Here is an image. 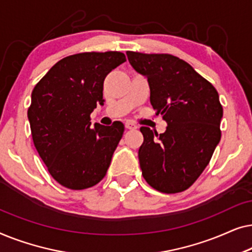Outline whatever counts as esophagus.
I'll list each match as a JSON object with an SVG mask.
<instances>
[{
    "label": "esophagus",
    "mask_w": 252,
    "mask_h": 252,
    "mask_svg": "<svg viewBox=\"0 0 252 252\" xmlns=\"http://www.w3.org/2000/svg\"><path fill=\"white\" fill-rule=\"evenodd\" d=\"M125 127L127 129H136L137 126L134 124L133 122H129V120H127V122L125 123Z\"/></svg>",
    "instance_id": "1"
}]
</instances>
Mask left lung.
I'll list each match as a JSON object with an SVG mask.
<instances>
[{"label":"left lung","instance_id":"left-lung-1","mask_svg":"<svg viewBox=\"0 0 252 252\" xmlns=\"http://www.w3.org/2000/svg\"><path fill=\"white\" fill-rule=\"evenodd\" d=\"M126 54L134 70L147 77L151 105L167 123L161 134L149 127L140 128L144 139L139 149L143 178L165 194L184 191L208 166L221 137L218 92L173 55Z\"/></svg>","mask_w":252,"mask_h":252}]
</instances>
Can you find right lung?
<instances>
[{
  "label": "right lung",
  "instance_id": "obj_1",
  "mask_svg": "<svg viewBox=\"0 0 252 252\" xmlns=\"http://www.w3.org/2000/svg\"><path fill=\"white\" fill-rule=\"evenodd\" d=\"M126 62L119 51L81 53L57 62L37 82L27 111L34 146L58 184L73 190L105 177L123 137V123L95 124L91 113L103 105V84Z\"/></svg>",
  "mask_w": 252,
  "mask_h": 252
}]
</instances>
